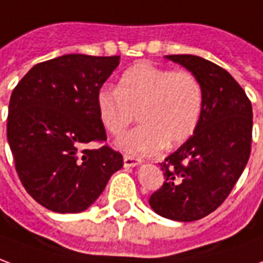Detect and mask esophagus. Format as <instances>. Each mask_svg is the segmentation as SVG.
<instances>
[{"label": "esophagus", "instance_id": "esophagus-1", "mask_svg": "<svg viewBox=\"0 0 263 263\" xmlns=\"http://www.w3.org/2000/svg\"><path fill=\"white\" fill-rule=\"evenodd\" d=\"M123 161H124V167H136V165L141 164L143 161H141V158H136L132 157V156H124L123 157Z\"/></svg>", "mask_w": 263, "mask_h": 263}]
</instances>
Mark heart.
Wrapping results in <instances>:
<instances>
[{
  "label": "heart",
  "instance_id": "heart-1",
  "mask_svg": "<svg viewBox=\"0 0 263 263\" xmlns=\"http://www.w3.org/2000/svg\"><path fill=\"white\" fill-rule=\"evenodd\" d=\"M202 103L197 76L150 62L135 63L119 78L116 90L102 87L96 95L99 120L111 136L123 135L137 115L141 126L116 141L120 150L135 156L188 140L200 122Z\"/></svg>",
  "mask_w": 263,
  "mask_h": 263
}]
</instances>
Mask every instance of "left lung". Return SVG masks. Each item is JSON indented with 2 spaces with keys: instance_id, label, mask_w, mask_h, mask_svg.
Wrapping results in <instances>:
<instances>
[{
  "instance_id": "8db88e82",
  "label": "left lung",
  "mask_w": 263,
  "mask_h": 263,
  "mask_svg": "<svg viewBox=\"0 0 263 263\" xmlns=\"http://www.w3.org/2000/svg\"><path fill=\"white\" fill-rule=\"evenodd\" d=\"M165 58L197 76L204 103L193 136L160 163L164 182L148 202L161 217L191 222L215 211L241 177L251 154L252 105L215 63L195 55Z\"/></svg>"
}]
</instances>
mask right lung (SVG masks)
I'll return each instance as SVG.
<instances>
[{"mask_svg": "<svg viewBox=\"0 0 263 263\" xmlns=\"http://www.w3.org/2000/svg\"><path fill=\"white\" fill-rule=\"evenodd\" d=\"M120 57L70 53L35 65L9 99L7 137L22 185L49 211L87 210L103 193L123 157L105 141L96 95Z\"/></svg>", "mask_w": 263, "mask_h": 263, "instance_id": "right-lung-1", "label": "right lung"}]
</instances>
